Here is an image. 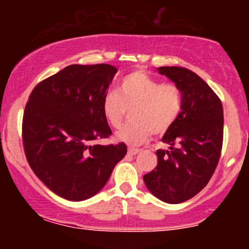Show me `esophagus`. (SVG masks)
Listing matches in <instances>:
<instances>
[{
	"label": "esophagus",
	"instance_id": "esophagus-1",
	"mask_svg": "<svg viewBox=\"0 0 249 249\" xmlns=\"http://www.w3.org/2000/svg\"><path fill=\"white\" fill-rule=\"evenodd\" d=\"M142 150H139V148H136V147H128L127 148V152H128V154H131V156H136V154H138Z\"/></svg>",
	"mask_w": 249,
	"mask_h": 249
}]
</instances>
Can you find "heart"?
<instances>
[{"mask_svg": "<svg viewBox=\"0 0 249 249\" xmlns=\"http://www.w3.org/2000/svg\"><path fill=\"white\" fill-rule=\"evenodd\" d=\"M132 108V123L116 133V139L138 145L147 142L152 133L162 134L172 126L181 108V92L177 85L161 84L142 71H133L122 79L118 91L103 97L102 111L108 124L119 127Z\"/></svg>", "mask_w": 249, "mask_h": 249, "instance_id": "heart-1", "label": "heart"}]
</instances>
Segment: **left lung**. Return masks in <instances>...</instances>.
<instances>
[{
    "mask_svg": "<svg viewBox=\"0 0 249 249\" xmlns=\"http://www.w3.org/2000/svg\"><path fill=\"white\" fill-rule=\"evenodd\" d=\"M181 92L178 118L161 141L157 167L144 176L147 190L161 201L180 204L193 198L210 181L218 165L224 134V110L219 97L193 71L180 67L157 68Z\"/></svg>",
    "mask_w": 249,
    "mask_h": 249,
    "instance_id": "obj_1",
    "label": "left lung"
}]
</instances>
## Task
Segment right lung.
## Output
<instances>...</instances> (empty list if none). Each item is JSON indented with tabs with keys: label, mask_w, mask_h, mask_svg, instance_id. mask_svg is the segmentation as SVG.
Listing matches in <instances>:
<instances>
[{
	"label": "right lung",
	"mask_w": 249,
	"mask_h": 249,
	"mask_svg": "<svg viewBox=\"0 0 249 249\" xmlns=\"http://www.w3.org/2000/svg\"><path fill=\"white\" fill-rule=\"evenodd\" d=\"M117 70L110 64H72L37 84L23 115V146L31 170L50 191L70 201L97 194L126 145H90L111 136L103 97Z\"/></svg>",
	"instance_id": "right-lung-1"
}]
</instances>
